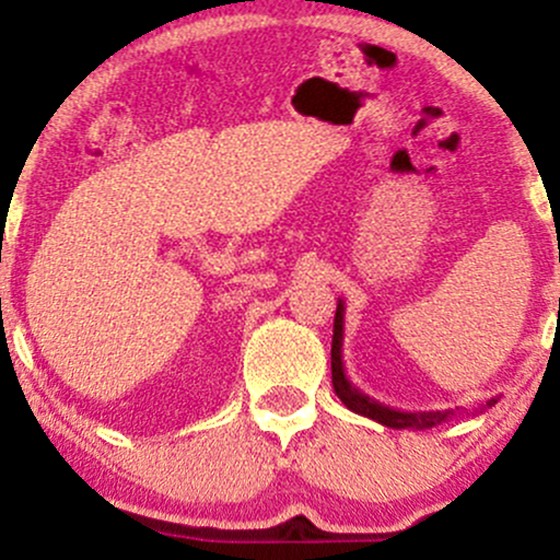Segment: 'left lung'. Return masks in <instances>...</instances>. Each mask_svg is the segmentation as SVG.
Masks as SVG:
<instances>
[{
	"mask_svg": "<svg viewBox=\"0 0 560 560\" xmlns=\"http://www.w3.org/2000/svg\"><path fill=\"white\" fill-rule=\"evenodd\" d=\"M342 339H345V302H337V313H334V337H331V384L337 397L342 400L352 413L365 416V419L382 423V427L389 429H432L436 423H445L455 416L468 413V410H429V413H408V410H397L389 408V405L374 400L365 392H361L355 384L350 382L345 374V363H342ZM498 402V397L487 400L481 405V410L492 408ZM479 410V413H481Z\"/></svg>",
	"mask_w": 560,
	"mask_h": 560,
	"instance_id": "obj_1",
	"label": "left lung"
}]
</instances>
